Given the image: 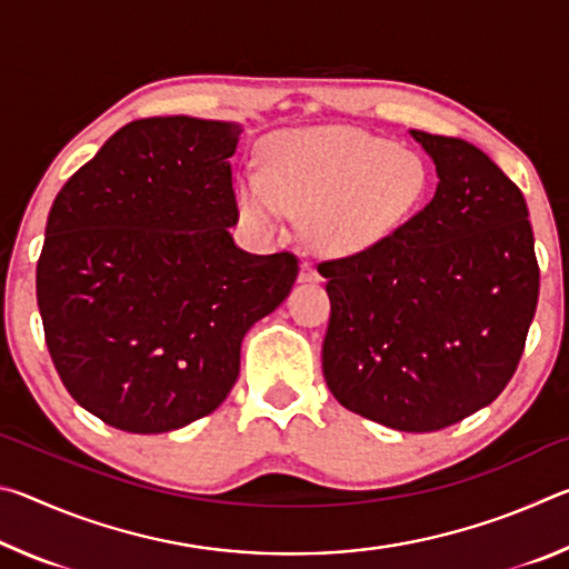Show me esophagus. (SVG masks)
Wrapping results in <instances>:
<instances>
[{"instance_id":"esophagus-1","label":"esophagus","mask_w":569,"mask_h":569,"mask_svg":"<svg viewBox=\"0 0 569 569\" xmlns=\"http://www.w3.org/2000/svg\"><path fill=\"white\" fill-rule=\"evenodd\" d=\"M298 281H301V283H319L321 276L311 263H301V271H298Z\"/></svg>"}]
</instances>
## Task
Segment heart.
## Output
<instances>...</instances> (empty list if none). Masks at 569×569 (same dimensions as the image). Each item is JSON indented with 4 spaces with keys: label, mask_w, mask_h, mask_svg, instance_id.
I'll return each instance as SVG.
<instances>
[{
    "label": "heart",
    "mask_w": 569,
    "mask_h": 569,
    "mask_svg": "<svg viewBox=\"0 0 569 569\" xmlns=\"http://www.w3.org/2000/svg\"><path fill=\"white\" fill-rule=\"evenodd\" d=\"M427 192V162L413 150L353 128H311L268 140L261 176L240 178L236 200L258 233H278L283 213L303 216L308 243L349 258L397 233Z\"/></svg>",
    "instance_id": "b5f03b06"
}]
</instances>
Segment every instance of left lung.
<instances>
[{
	"mask_svg": "<svg viewBox=\"0 0 569 569\" xmlns=\"http://www.w3.org/2000/svg\"><path fill=\"white\" fill-rule=\"evenodd\" d=\"M437 168L431 203L359 256L319 266L331 298L323 379L341 407L437 431L492 403L539 296L522 190L467 140L411 130Z\"/></svg>",
	"mask_w": 569,
	"mask_h": 569,
	"instance_id": "obj_1",
	"label": "left lung"
}]
</instances>
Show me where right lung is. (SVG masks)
<instances>
[{
  "mask_svg": "<svg viewBox=\"0 0 569 569\" xmlns=\"http://www.w3.org/2000/svg\"><path fill=\"white\" fill-rule=\"evenodd\" d=\"M238 122L124 124L57 192L37 263L47 349L72 399L130 435L216 411L250 326L291 293V253L236 246Z\"/></svg>",
  "mask_w": 569,
  "mask_h": 569,
  "instance_id": "right-lung-1",
  "label": "right lung"
}]
</instances>
